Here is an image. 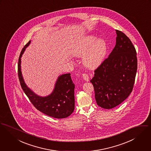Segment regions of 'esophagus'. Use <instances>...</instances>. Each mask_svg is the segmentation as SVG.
Listing matches in <instances>:
<instances>
[{
    "label": "esophagus",
    "mask_w": 151,
    "mask_h": 151,
    "mask_svg": "<svg viewBox=\"0 0 151 151\" xmlns=\"http://www.w3.org/2000/svg\"><path fill=\"white\" fill-rule=\"evenodd\" d=\"M82 77H83V79L85 81L88 82L89 77H88V75L87 73H83L82 74Z\"/></svg>",
    "instance_id": "esophagus-1"
}]
</instances>
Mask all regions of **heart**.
<instances>
[{"instance_id":"b5f03b06","label":"heart","mask_w":151,"mask_h":151,"mask_svg":"<svg viewBox=\"0 0 151 151\" xmlns=\"http://www.w3.org/2000/svg\"><path fill=\"white\" fill-rule=\"evenodd\" d=\"M72 54L77 57H83V64L88 69L99 67L104 61L107 53V43L104 39L89 35L82 37L74 45Z\"/></svg>"}]
</instances>
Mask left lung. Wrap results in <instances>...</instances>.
<instances>
[{"label":"left lung","instance_id":"1","mask_svg":"<svg viewBox=\"0 0 151 151\" xmlns=\"http://www.w3.org/2000/svg\"><path fill=\"white\" fill-rule=\"evenodd\" d=\"M116 45L94 70L93 84L99 106L112 109L125 100L132 93L137 70L135 49L130 39L116 30Z\"/></svg>","mask_w":151,"mask_h":151}]
</instances>
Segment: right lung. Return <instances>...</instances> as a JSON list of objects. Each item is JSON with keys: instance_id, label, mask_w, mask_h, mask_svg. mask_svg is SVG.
Returning <instances> with one entry per match:
<instances>
[{"instance_id": "obj_1", "label": "right lung", "mask_w": 151, "mask_h": 151, "mask_svg": "<svg viewBox=\"0 0 151 151\" xmlns=\"http://www.w3.org/2000/svg\"><path fill=\"white\" fill-rule=\"evenodd\" d=\"M30 43L31 40L24 47L18 59V75L23 91L34 106L41 112L56 119L67 117L75 109V84L71 79L70 73L58 76L52 92L46 97L37 96L25 83L21 70V58Z\"/></svg>"}]
</instances>
